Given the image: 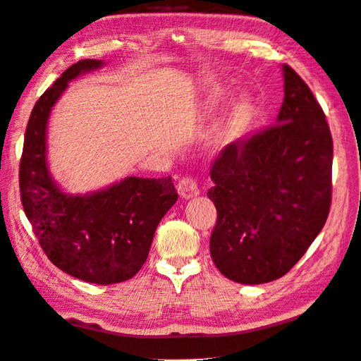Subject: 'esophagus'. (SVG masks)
I'll use <instances>...</instances> for the list:
<instances>
[{
  "label": "esophagus",
  "instance_id": "esophagus-1",
  "mask_svg": "<svg viewBox=\"0 0 361 361\" xmlns=\"http://www.w3.org/2000/svg\"><path fill=\"white\" fill-rule=\"evenodd\" d=\"M176 191H178L180 197L181 199H194L199 195V186L195 180H192L191 176H185V178H181L178 181V185H176Z\"/></svg>",
  "mask_w": 361,
  "mask_h": 361
}]
</instances>
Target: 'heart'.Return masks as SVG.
I'll use <instances>...</instances> for the list:
<instances>
[{
	"label": "heart",
	"instance_id": "b5f03b06",
	"mask_svg": "<svg viewBox=\"0 0 361 361\" xmlns=\"http://www.w3.org/2000/svg\"><path fill=\"white\" fill-rule=\"evenodd\" d=\"M222 97V91L219 88H208L207 90V99L209 102H218ZM252 118V102L247 97H241L238 102L235 104L233 112L227 118L224 126L219 129L218 135H216V147L218 148H228L238 143L246 135L249 124H251Z\"/></svg>",
	"mask_w": 361,
	"mask_h": 361
}]
</instances>
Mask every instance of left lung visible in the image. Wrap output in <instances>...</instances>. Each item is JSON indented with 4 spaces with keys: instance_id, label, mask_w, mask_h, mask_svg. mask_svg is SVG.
I'll return each mask as SVG.
<instances>
[{
    "instance_id": "left-lung-1",
    "label": "left lung",
    "mask_w": 361,
    "mask_h": 361,
    "mask_svg": "<svg viewBox=\"0 0 361 361\" xmlns=\"http://www.w3.org/2000/svg\"><path fill=\"white\" fill-rule=\"evenodd\" d=\"M276 126L224 148L213 162L208 199L218 209L209 252L240 284L279 279L322 231L331 203L333 140L307 85L283 64Z\"/></svg>"
}]
</instances>
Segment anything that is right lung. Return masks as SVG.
Returning <instances> with one entry per match:
<instances>
[{
    "mask_svg": "<svg viewBox=\"0 0 361 361\" xmlns=\"http://www.w3.org/2000/svg\"><path fill=\"white\" fill-rule=\"evenodd\" d=\"M102 66V60H80L39 97L26 126L18 178L25 214L51 264L85 283L107 286L135 276L145 264L156 227L178 194L170 176H128L88 194L63 191L51 176V109L71 80Z\"/></svg>",
    "mask_w": 361,
    "mask_h": 361,
    "instance_id": "add662e5",
    "label": "right lung"
}]
</instances>
